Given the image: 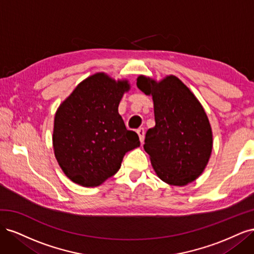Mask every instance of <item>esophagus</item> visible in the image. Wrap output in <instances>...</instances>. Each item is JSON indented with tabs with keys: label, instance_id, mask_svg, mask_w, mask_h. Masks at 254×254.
Masks as SVG:
<instances>
[{
	"label": "esophagus",
	"instance_id": "34e87169",
	"mask_svg": "<svg viewBox=\"0 0 254 254\" xmlns=\"http://www.w3.org/2000/svg\"><path fill=\"white\" fill-rule=\"evenodd\" d=\"M136 133H137V135H139V137H140L141 143H143L144 142V137H145V130H144V128L143 127L137 128L136 129Z\"/></svg>",
	"mask_w": 254,
	"mask_h": 254
}]
</instances>
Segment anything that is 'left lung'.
<instances>
[{"label":"left lung","instance_id":"8db88e82","mask_svg":"<svg viewBox=\"0 0 254 254\" xmlns=\"http://www.w3.org/2000/svg\"><path fill=\"white\" fill-rule=\"evenodd\" d=\"M136 86L153 101L156 125L147 130L144 144L153 170L171 186H187L202 174L212 152V128L203 107L174 75L159 82L141 75Z\"/></svg>","mask_w":254,"mask_h":254}]
</instances>
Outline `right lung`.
I'll return each mask as SVG.
<instances>
[{"label":"right lung","instance_id":"obj_1","mask_svg":"<svg viewBox=\"0 0 254 254\" xmlns=\"http://www.w3.org/2000/svg\"><path fill=\"white\" fill-rule=\"evenodd\" d=\"M129 89L128 80L96 73L59 106L54 120V152L73 182L99 186L117 174L127 151L140 146L139 135L127 130L119 114V104Z\"/></svg>","mask_w":254,"mask_h":254}]
</instances>
